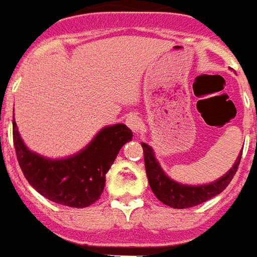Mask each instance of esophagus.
I'll return each instance as SVG.
<instances>
[{"label":"esophagus","instance_id":"34e87169","mask_svg":"<svg viewBox=\"0 0 257 257\" xmlns=\"http://www.w3.org/2000/svg\"><path fill=\"white\" fill-rule=\"evenodd\" d=\"M126 124L130 127L131 130H133V133H136V134H138L141 131V128H142V121H141V119L137 116V115H128V116L126 117Z\"/></svg>","mask_w":257,"mask_h":257}]
</instances>
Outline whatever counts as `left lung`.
<instances>
[{
	"label": "left lung",
	"instance_id": "left-lung-1",
	"mask_svg": "<svg viewBox=\"0 0 257 257\" xmlns=\"http://www.w3.org/2000/svg\"><path fill=\"white\" fill-rule=\"evenodd\" d=\"M142 148H144L145 169H146V176L149 180L150 188L164 204L173 209H188V207L211 199L215 195L221 194L229 186L233 176L236 175L241 161V154H242L241 153L237 157L236 163L233 168H230V171L217 181L206 184V186H184V184H179L176 181L171 180L164 173L154 157L153 149L149 145L142 144Z\"/></svg>",
	"mask_w": 257,
	"mask_h": 257
}]
</instances>
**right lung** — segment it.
Listing matches in <instances>:
<instances>
[{
	"label": "right lung",
	"mask_w": 257,
	"mask_h": 257,
	"mask_svg": "<svg viewBox=\"0 0 257 257\" xmlns=\"http://www.w3.org/2000/svg\"><path fill=\"white\" fill-rule=\"evenodd\" d=\"M131 138L133 133L126 124L105 127L76 156L50 160L27 149L13 120V145L28 183L48 200L69 207H88L100 199L105 173Z\"/></svg>",
	"instance_id": "add662e5"
}]
</instances>
